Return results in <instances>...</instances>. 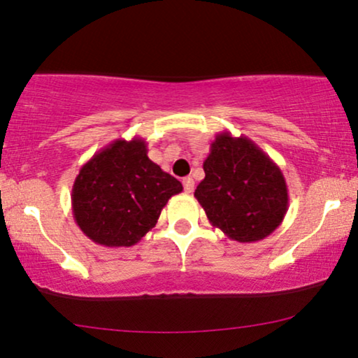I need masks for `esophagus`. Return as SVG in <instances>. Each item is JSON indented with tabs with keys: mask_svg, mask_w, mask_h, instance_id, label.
Returning <instances> with one entry per match:
<instances>
[{
	"mask_svg": "<svg viewBox=\"0 0 358 358\" xmlns=\"http://www.w3.org/2000/svg\"><path fill=\"white\" fill-rule=\"evenodd\" d=\"M183 188H185V193H193L194 180L189 178V176H187V178H183Z\"/></svg>",
	"mask_w": 358,
	"mask_h": 358,
	"instance_id": "esophagus-1",
	"label": "esophagus"
}]
</instances>
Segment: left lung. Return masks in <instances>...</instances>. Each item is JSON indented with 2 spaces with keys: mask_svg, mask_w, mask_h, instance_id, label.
<instances>
[{
  "mask_svg": "<svg viewBox=\"0 0 358 358\" xmlns=\"http://www.w3.org/2000/svg\"><path fill=\"white\" fill-rule=\"evenodd\" d=\"M203 170L194 198L210 223L229 239L261 241L282 223L289 206L286 178L252 140L218 134Z\"/></svg>",
  "mask_w": 358,
  "mask_h": 358,
  "instance_id": "obj_1",
  "label": "left lung"
}]
</instances>
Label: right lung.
I'll return each instance as SVG.
<instances>
[{
  "label": "right lung",
  "instance_id": "add662e5",
  "mask_svg": "<svg viewBox=\"0 0 358 358\" xmlns=\"http://www.w3.org/2000/svg\"><path fill=\"white\" fill-rule=\"evenodd\" d=\"M140 137L117 138L85 162L72 185V215L85 236L107 248L137 244L182 183L147 155Z\"/></svg>",
  "mask_w": 358,
  "mask_h": 358
}]
</instances>
